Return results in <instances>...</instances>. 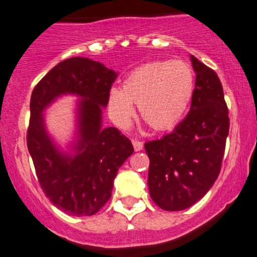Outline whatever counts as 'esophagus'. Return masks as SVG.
Instances as JSON below:
<instances>
[{"label": "esophagus", "instance_id": "obj_1", "mask_svg": "<svg viewBox=\"0 0 257 257\" xmlns=\"http://www.w3.org/2000/svg\"><path fill=\"white\" fill-rule=\"evenodd\" d=\"M132 143H133V147H134V150H136V152H141L142 149H143V142H139V141H133L132 142Z\"/></svg>", "mask_w": 257, "mask_h": 257}]
</instances>
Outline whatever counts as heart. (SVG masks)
Masks as SVG:
<instances>
[{"instance_id":"heart-1","label":"heart","mask_w":257,"mask_h":257,"mask_svg":"<svg viewBox=\"0 0 257 257\" xmlns=\"http://www.w3.org/2000/svg\"><path fill=\"white\" fill-rule=\"evenodd\" d=\"M194 90L195 73L186 62H149L131 72L121 89L109 90L108 110L116 125L126 128L136 115V103L150 128L170 131L185 115Z\"/></svg>"}]
</instances>
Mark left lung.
I'll list each match as a JSON object with an SVG mask.
<instances>
[{
	"label": "left lung",
	"mask_w": 257,
	"mask_h": 257,
	"mask_svg": "<svg viewBox=\"0 0 257 257\" xmlns=\"http://www.w3.org/2000/svg\"><path fill=\"white\" fill-rule=\"evenodd\" d=\"M195 90L190 112L162 139L147 142L148 186L153 201L167 211H180L200 200L221 169L229 112L217 74L190 56Z\"/></svg>",
	"instance_id": "left-lung-1"
}]
</instances>
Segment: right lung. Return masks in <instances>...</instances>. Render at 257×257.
Segmentation results:
<instances>
[{
  "instance_id": "right-lung-1",
  "label": "right lung",
  "mask_w": 257,
  "mask_h": 257,
  "mask_svg": "<svg viewBox=\"0 0 257 257\" xmlns=\"http://www.w3.org/2000/svg\"><path fill=\"white\" fill-rule=\"evenodd\" d=\"M115 78V72L104 64L73 57L53 67L31 95L27 147L37 179L52 204L73 216H90L104 206L118 169L134 152L118 129L102 126V113ZM66 94L80 98L72 153L56 147L43 115L48 105Z\"/></svg>"
}]
</instances>
